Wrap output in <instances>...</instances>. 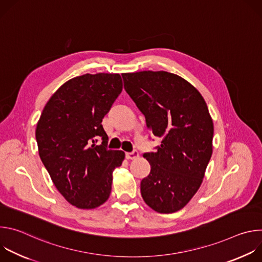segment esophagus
I'll use <instances>...</instances> for the list:
<instances>
[{
  "instance_id": "obj_1",
  "label": "esophagus",
  "mask_w": 262,
  "mask_h": 262,
  "mask_svg": "<svg viewBox=\"0 0 262 262\" xmlns=\"http://www.w3.org/2000/svg\"><path fill=\"white\" fill-rule=\"evenodd\" d=\"M125 157H126L127 160H135V159H137L139 157V152L137 150H134L132 152H126Z\"/></svg>"
}]
</instances>
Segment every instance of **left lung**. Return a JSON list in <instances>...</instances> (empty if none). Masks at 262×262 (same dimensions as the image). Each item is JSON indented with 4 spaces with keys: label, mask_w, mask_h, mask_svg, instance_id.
I'll return each mask as SVG.
<instances>
[{
    "label": "left lung",
    "mask_w": 262,
    "mask_h": 262,
    "mask_svg": "<svg viewBox=\"0 0 262 262\" xmlns=\"http://www.w3.org/2000/svg\"><path fill=\"white\" fill-rule=\"evenodd\" d=\"M124 89L161 145L143 157L150 173L141 181L145 203L161 213L184 207L199 190L212 154L213 123L200 92L167 71L122 73Z\"/></svg>",
    "instance_id": "1"
}]
</instances>
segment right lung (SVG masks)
Returning <instances> with one entry per match:
<instances>
[{
	"label": "right lung",
	"instance_id": "1",
	"mask_svg": "<svg viewBox=\"0 0 262 262\" xmlns=\"http://www.w3.org/2000/svg\"><path fill=\"white\" fill-rule=\"evenodd\" d=\"M121 91L118 73L73 78L53 94L37 123L39 157L57 190L78 208L92 209L108 199L112 174L124 160L123 151L106 149L101 125Z\"/></svg>",
	"mask_w": 262,
	"mask_h": 262
}]
</instances>
